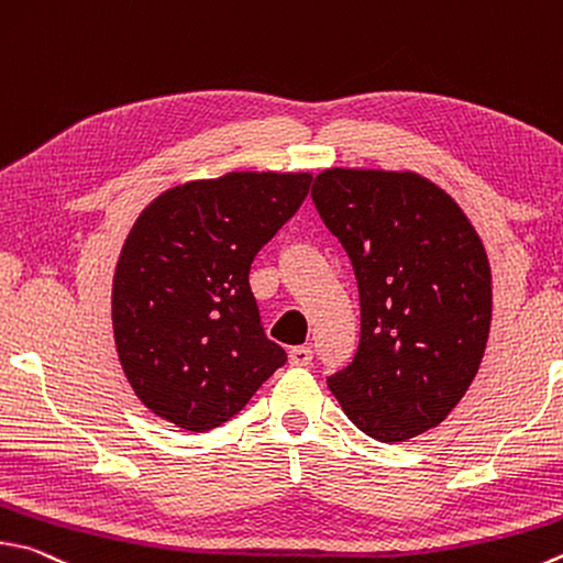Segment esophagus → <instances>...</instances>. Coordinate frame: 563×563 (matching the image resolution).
Returning <instances> with one entry per match:
<instances>
[{
    "instance_id": "esophagus-1",
    "label": "esophagus",
    "mask_w": 563,
    "mask_h": 563,
    "mask_svg": "<svg viewBox=\"0 0 563 563\" xmlns=\"http://www.w3.org/2000/svg\"><path fill=\"white\" fill-rule=\"evenodd\" d=\"M288 360L292 366H308L312 362V350L310 346H292L288 352Z\"/></svg>"
}]
</instances>
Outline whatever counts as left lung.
<instances>
[{
	"mask_svg": "<svg viewBox=\"0 0 563 563\" xmlns=\"http://www.w3.org/2000/svg\"><path fill=\"white\" fill-rule=\"evenodd\" d=\"M312 201L360 288V346L327 386L376 441L431 431L485 356L493 271L483 239L418 172L330 167L314 177Z\"/></svg>",
	"mask_w": 563,
	"mask_h": 563,
	"instance_id": "obj_1",
	"label": "left lung"
}]
</instances>
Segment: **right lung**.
<instances>
[{
	"label": "right lung",
	"instance_id": "1",
	"mask_svg": "<svg viewBox=\"0 0 563 563\" xmlns=\"http://www.w3.org/2000/svg\"><path fill=\"white\" fill-rule=\"evenodd\" d=\"M310 181V172L191 179L132 223L112 275V334L122 374L152 413L203 433L285 364L263 334L249 273Z\"/></svg>",
	"mask_w": 563,
	"mask_h": 563
}]
</instances>
